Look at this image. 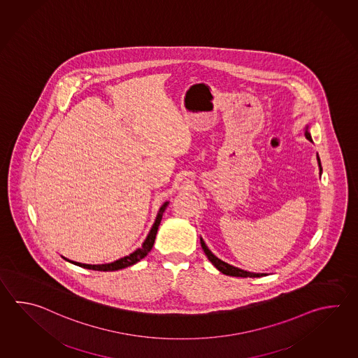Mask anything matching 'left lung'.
<instances>
[{"instance_id": "8db88e82", "label": "left lung", "mask_w": 358, "mask_h": 358, "mask_svg": "<svg viewBox=\"0 0 358 358\" xmlns=\"http://www.w3.org/2000/svg\"><path fill=\"white\" fill-rule=\"evenodd\" d=\"M305 136H306L307 140L313 141L311 134L308 131V124H306V127H305ZM317 164H319V169H320L321 176V173H322V168H321V162L320 158H319V155H317ZM200 243H201V248L204 250L205 255H206V257L209 259V262H210V263H212L213 265H214V266L220 271V273H223V274H226V275L241 278H259L266 275L265 273H251V271H248V270H242L240 269V268H236L234 265L226 263V262L220 260V259H218L217 256L214 255L212 251L209 250V248L206 246V243H205L204 240H203L201 237H200Z\"/></svg>"}]
</instances>
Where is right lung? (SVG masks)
<instances>
[{
	"label": "right lung",
	"instance_id": "add662e5",
	"mask_svg": "<svg viewBox=\"0 0 358 358\" xmlns=\"http://www.w3.org/2000/svg\"><path fill=\"white\" fill-rule=\"evenodd\" d=\"M168 204H169V201H166V203L159 208L158 214H157V218L154 220L153 226L150 228L149 234H148L145 240L143 242L141 248H136L130 255L124 256V257L118 259L116 262H112V263L96 264V265H94V264L92 265V264L76 263V262H71V260L66 259L64 256H62V257L65 259L66 262L73 264V265H78V266L85 268V269L98 270V271H115V270L124 269V268H127V266H131L134 264L139 263L140 260L144 259V257L148 255V252L153 248L154 241H155V236H157V232H158V227L161 224L163 213L166 212Z\"/></svg>",
	"mask_w": 358,
	"mask_h": 358
}]
</instances>
